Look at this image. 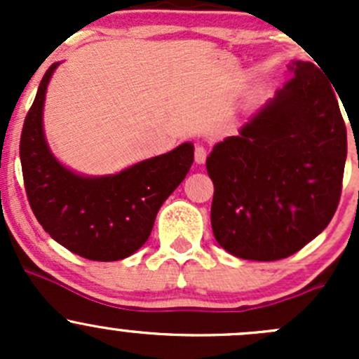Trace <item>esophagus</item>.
<instances>
[{
    "mask_svg": "<svg viewBox=\"0 0 359 359\" xmlns=\"http://www.w3.org/2000/svg\"><path fill=\"white\" fill-rule=\"evenodd\" d=\"M194 159H196L198 165H203L206 161V149L203 146H196L194 149Z\"/></svg>",
    "mask_w": 359,
    "mask_h": 359,
    "instance_id": "34e87169",
    "label": "esophagus"
}]
</instances>
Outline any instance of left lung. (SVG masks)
<instances>
[{
	"instance_id": "obj_1",
	"label": "left lung",
	"mask_w": 359,
	"mask_h": 359,
	"mask_svg": "<svg viewBox=\"0 0 359 359\" xmlns=\"http://www.w3.org/2000/svg\"><path fill=\"white\" fill-rule=\"evenodd\" d=\"M206 158L217 243L247 260H280L330 224L342 191L347 132L335 92L313 62Z\"/></svg>"
}]
</instances>
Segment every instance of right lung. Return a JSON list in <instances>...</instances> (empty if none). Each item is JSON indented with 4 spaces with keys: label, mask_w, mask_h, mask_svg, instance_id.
<instances>
[{
    "label": "right lung",
    "mask_w": 359,
    "mask_h": 359,
    "mask_svg": "<svg viewBox=\"0 0 359 359\" xmlns=\"http://www.w3.org/2000/svg\"><path fill=\"white\" fill-rule=\"evenodd\" d=\"M52 64L39 83L20 135V163L29 205L43 229L79 257L112 262L130 257L153 231L158 210L186 179L194 146L180 144L123 172L85 177L57 161L43 133V106Z\"/></svg>",
    "instance_id": "add662e5"
}]
</instances>
